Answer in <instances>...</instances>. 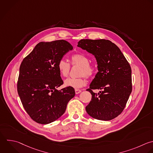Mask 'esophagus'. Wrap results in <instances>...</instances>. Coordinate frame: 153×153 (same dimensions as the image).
<instances>
[{"label": "esophagus", "instance_id": "1", "mask_svg": "<svg viewBox=\"0 0 153 153\" xmlns=\"http://www.w3.org/2000/svg\"><path fill=\"white\" fill-rule=\"evenodd\" d=\"M75 93L77 94L80 93L81 92V90H79V89L76 88V89H75Z\"/></svg>", "mask_w": 153, "mask_h": 153}]
</instances>
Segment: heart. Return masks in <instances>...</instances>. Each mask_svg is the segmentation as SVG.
Segmentation results:
<instances>
[{"label": "heart", "instance_id": "b5f03b06", "mask_svg": "<svg viewBox=\"0 0 153 153\" xmlns=\"http://www.w3.org/2000/svg\"><path fill=\"white\" fill-rule=\"evenodd\" d=\"M70 61L72 65L80 66L78 75L81 76L77 78H69L64 81V84L65 86L75 88H81L85 85L87 83L84 76L87 78L91 77L95 72V67L93 65L89 63L90 59L88 57L81 53H76L72 55L70 57ZM57 68L61 76L63 77L68 76L71 70V65L66 61L63 59L59 60Z\"/></svg>", "mask_w": 153, "mask_h": 153}]
</instances>
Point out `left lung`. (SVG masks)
Listing matches in <instances>:
<instances>
[{
    "instance_id": "8db88e82",
    "label": "left lung",
    "mask_w": 153,
    "mask_h": 153,
    "mask_svg": "<svg viewBox=\"0 0 153 153\" xmlns=\"http://www.w3.org/2000/svg\"><path fill=\"white\" fill-rule=\"evenodd\" d=\"M77 46L92 54L97 63L98 72L87 90L92 96L86 111L97 120H112L123 112L131 94L130 66L120 48L109 40L81 39ZM96 89L102 91L95 94L92 90Z\"/></svg>"
}]
</instances>
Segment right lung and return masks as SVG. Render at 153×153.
Here are the masks:
<instances>
[{
	"mask_svg": "<svg viewBox=\"0 0 153 153\" xmlns=\"http://www.w3.org/2000/svg\"><path fill=\"white\" fill-rule=\"evenodd\" d=\"M72 49L65 40L41 42L22 62L18 93L25 109L38 123L47 124L57 120L75 96L72 87L56 89L63 83L57 63Z\"/></svg>",
	"mask_w": 153,
	"mask_h": 153,
	"instance_id": "add662e5",
	"label": "right lung"
}]
</instances>
